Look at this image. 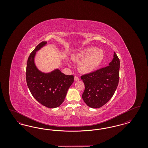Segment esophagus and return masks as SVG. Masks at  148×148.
Here are the masks:
<instances>
[{
    "label": "esophagus",
    "mask_w": 148,
    "mask_h": 148,
    "mask_svg": "<svg viewBox=\"0 0 148 148\" xmlns=\"http://www.w3.org/2000/svg\"><path fill=\"white\" fill-rule=\"evenodd\" d=\"M74 80H75V81H78V80H79V78L77 77V76H75V77H74Z\"/></svg>",
    "instance_id": "1"
}]
</instances>
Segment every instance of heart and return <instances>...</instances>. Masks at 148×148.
I'll use <instances>...</instances> for the list:
<instances>
[{
	"label": "heart",
	"mask_w": 148,
	"mask_h": 148,
	"mask_svg": "<svg viewBox=\"0 0 148 148\" xmlns=\"http://www.w3.org/2000/svg\"><path fill=\"white\" fill-rule=\"evenodd\" d=\"M103 50L95 47H89L82 50L73 56V59L80 62L79 69L82 73L89 74L97 71L104 59Z\"/></svg>",
	"instance_id": "heart-1"
}]
</instances>
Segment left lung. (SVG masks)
Wrapping results in <instances>:
<instances>
[{"label":"left lung","mask_w":148,"mask_h":148,"mask_svg":"<svg viewBox=\"0 0 148 148\" xmlns=\"http://www.w3.org/2000/svg\"><path fill=\"white\" fill-rule=\"evenodd\" d=\"M119 59L114 52L109 66L81 77L85 85L82 98L87 106L99 108L112 98L119 83Z\"/></svg>","instance_id":"1"}]
</instances>
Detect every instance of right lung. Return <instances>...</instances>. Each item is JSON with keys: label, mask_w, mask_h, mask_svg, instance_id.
I'll return each mask as SVG.
<instances>
[{"label": "right lung", "mask_w": 148, "mask_h": 148, "mask_svg": "<svg viewBox=\"0 0 148 148\" xmlns=\"http://www.w3.org/2000/svg\"><path fill=\"white\" fill-rule=\"evenodd\" d=\"M47 44V42L39 44L29 56L26 80L30 92L39 103L47 108H55L63 103L74 77L72 75H65L58 69L44 73L37 68L36 53Z\"/></svg>", "instance_id": "right-lung-1"}]
</instances>
